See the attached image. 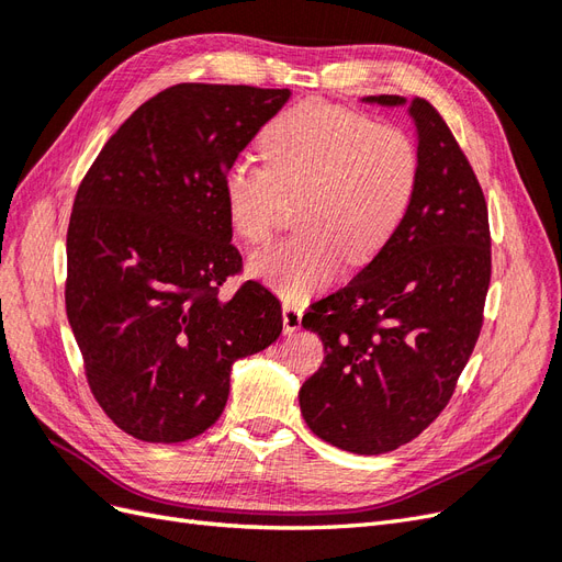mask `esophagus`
<instances>
[{"instance_id": "esophagus-1", "label": "esophagus", "mask_w": 562, "mask_h": 562, "mask_svg": "<svg viewBox=\"0 0 562 562\" xmlns=\"http://www.w3.org/2000/svg\"><path fill=\"white\" fill-rule=\"evenodd\" d=\"M281 312H283V333L291 335V333L300 330V326H302V310L295 307V304H291V302H283Z\"/></svg>"}]
</instances>
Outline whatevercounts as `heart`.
Wrapping results in <instances>:
<instances>
[{"label": "heart", "mask_w": 562, "mask_h": 562, "mask_svg": "<svg viewBox=\"0 0 562 562\" xmlns=\"http://www.w3.org/2000/svg\"><path fill=\"white\" fill-rule=\"evenodd\" d=\"M265 166L234 159L223 176L232 229L269 241L285 203H297L295 239L255 252L250 274L302 300L328 285L342 260L366 265L394 239L419 184L417 143L398 126L326 100L277 114L260 133Z\"/></svg>", "instance_id": "1"}]
</instances>
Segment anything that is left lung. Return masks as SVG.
I'll return each instance as SVG.
<instances>
[{"instance_id":"8db88e82","label":"left lung","mask_w":562,"mask_h":562,"mask_svg":"<svg viewBox=\"0 0 562 562\" xmlns=\"http://www.w3.org/2000/svg\"><path fill=\"white\" fill-rule=\"evenodd\" d=\"M411 116L422 161L411 211L359 274L302 318L326 349L300 389L302 417L353 454L391 452L427 429L483 328L492 252L481 182L429 100L413 98Z\"/></svg>"}]
</instances>
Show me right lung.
Listing matches in <instances>:
<instances>
[{
	"mask_svg": "<svg viewBox=\"0 0 562 562\" xmlns=\"http://www.w3.org/2000/svg\"><path fill=\"white\" fill-rule=\"evenodd\" d=\"M288 89L176 83L135 110L83 176L67 227L65 310L98 405L145 443L223 415L234 361L281 335V304L241 274L223 176Z\"/></svg>",
	"mask_w": 562,
	"mask_h": 562,
	"instance_id": "right-lung-1",
	"label": "right lung"
}]
</instances>
